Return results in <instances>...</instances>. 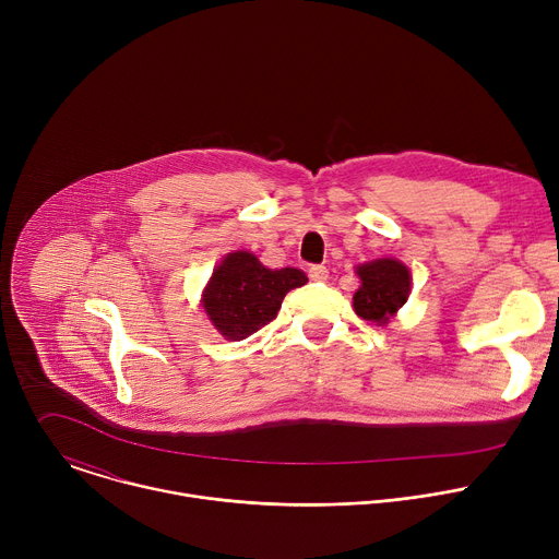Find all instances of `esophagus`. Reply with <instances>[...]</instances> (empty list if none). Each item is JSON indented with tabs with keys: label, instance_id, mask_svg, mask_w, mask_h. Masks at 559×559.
Wrapping results in <instances>:
<instances>
[{
	"label": "esophagus",
	"instance_id": "obj_1",
	"mask_svg": "<svg viewBox=\"0 0 559 559\" xmlns=\"http://www.w3.org/2000/svg\"><path fill=\"white\" fill-rule=\"evenodd\" d=\"M309 278L316 283H325L330 278V270L325 265H311L309 267Z\"/></svg>",
	"mask_w": 559,
	"mask_h": 559
}]
</instances>
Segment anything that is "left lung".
Masks as SVG:
<instances>
[{"label":"left lung","mask_w":559,"mask_h":559,"mask_svg":"<svg viewBox=\"0 0 559 559\" xmlns=\"http://www.w3.org/2000/svg\"><path fill=\"white\" fill-rule=\"evenodd\" d=\"M360 287L354 294V309L360 318L386 325L412 292V272L395 259H376L356 267Z\"/></svg>","instance_id":"left-lung-1"}]
</instances>
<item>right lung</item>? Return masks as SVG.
I'll return each mask as SVG.
<instances>
[{
  "instance_id": "right-lung-1",
  "label": "right lung",
  "mask_w": 559,
  "mask_h": 559,
  "mask_svg": "<svg viewBox=\"0 0 559 559\" xmlns=\"http://www.w3.org/2000/svg\"><path fill=\"white\" fill-rule=\"evenodd\" d=\"M305 283V272L296 267L270 270L238 250L216 265L201 305L223 338L243 341L272 323L285 294Z\"/></svg>"
}]
</instances>
